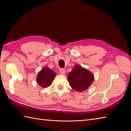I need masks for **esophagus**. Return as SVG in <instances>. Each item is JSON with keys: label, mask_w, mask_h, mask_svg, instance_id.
<instances>
[{"label": "esophagus", "mask_w": 131, "mask_h": 131, "mask_svg": "<svg viewBox=\"0 0 131 131\" xmlns=\"http://www.w3.org/2000/svg\"><path fill=\"white\" fill-rule=\"evenodd\" d=\"M60 73L61 74H64L66 73V70L63 69H60Z\"/></svg>", "instance_id": "obj_1"}]
</instances>
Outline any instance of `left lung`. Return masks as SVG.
Masks as SVG:
<instances>
[{
    "instance_id": "left-lung-1",
    "label": "left lung",
    "mask_w": 131,
    "mask_h": 131,
    "mask_svg": "<svg viewBox=\"0 0 131 131\" xmlns=\"http://www.w3.org/2000/svg\"><path fill=\"white\" fill-rule=\"evenodd\" d=\"M68 81L71 87L78 92H82L90 87L94 80L93 74L80 65H75L69 73Z\"/></svg>"
}]
</instances>
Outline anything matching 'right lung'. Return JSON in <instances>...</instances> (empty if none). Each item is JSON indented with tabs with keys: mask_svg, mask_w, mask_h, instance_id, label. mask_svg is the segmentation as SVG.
<instances>
[{
	"mask_svg": "<svg viewBox=\"0 0 131 131\" xmlns=\"http://www.w3.org/2000/svg\"><path fill=\"white\" fill-rule=\"evenodd\" d=\"M56 77V73L48 68H44L38 74L37 82L42 88L48 87L51 84Z\"/></svg>",
	"mask_w": 131,
	"mask_h": 131,
	"instance_id": "add662e5",
	"label": "right lung"
}]
</instances>
